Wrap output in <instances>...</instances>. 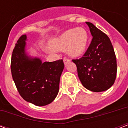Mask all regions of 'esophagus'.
<instances>
[{
    "mask_svg": "<svg viewBox=\"0 0 128 128\" xmlns=\"http://www.w3.org/2000/svg\"><path fill=\"white\" fill-rule=\"evenodd\" d=\"M63 60H64V64H66L68 62H70V60L68 58H64V59H63Z\"/></svg>",
    "mask_w": 128,
    "mask_h": 128,
    "instance_id": "34e87169",
    "label": "esophagus"
}]
</instances>
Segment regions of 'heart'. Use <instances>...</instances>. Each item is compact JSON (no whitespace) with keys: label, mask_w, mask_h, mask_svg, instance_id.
Segmentation results:
<instances>
[{"label":"heart","mask_w":128,"mask_h":128,"mask_svg":"<svg viewBox=\"0 0 128 128\" xmlns=\"http://www.w3.org/2000/svg\"><path fill=\"white\" fill-rule=\"evenodd\" d=\"M88 35L84 28L67 30L52 43V46L58 50H65L70 56L79 57L85 53Z\"/></svg>","instance_id":"heart-1"}]
</instances>
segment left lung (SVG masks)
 <instances>
[{"mask_svg":"<svg viewBox=\"0 0 128 128\" xmlns=\"http://www.w3.org/2000/svg\"><path fill=\"white\" fill-rule=\"evenodd\" d=\"M92 38L88 48L80 59H73L78 77L86 88L102 92L112 86L116 76V59L110 38L93 24L86 22Z\"/></svg>","mask_w":128,"mask_h":128,"instance_id":"left-lung-1","label":"left lung"}]
</instances>
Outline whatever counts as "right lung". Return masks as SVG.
<instances>
[{
  "label": "right lung",
  "instance_id": "1",
  "mask_svg": "<svg viewBox=\"0 0 128 128\" xmlns=\"http://www.w3.org/2000/svg\"><path fill=\"white\" fill-rule=\"evenodd\" d=\"M26 39V35L21 36L13 50V80L25 101L38 106H46L53 102L58 93L64 64L62 59L43 63L38 58L29 59L24 51Z\"/></svg>",
  "mask_w": 128,
  "mask_h": 128
}]
</instances>
